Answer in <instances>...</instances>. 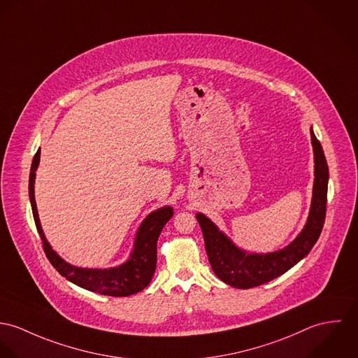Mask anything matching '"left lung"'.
<instances>
[{"instance_id":"left-lung-1","label":"left lung","mask_w":358,"mask_h":358,"mask_svg":"<svg viewBox=\"0 0 358 358\" xmlns=\"http://www.w3.org/2000/svg\"><path fill=\"white\" fill-rule=\"evenodd\" d=\"M310 136L315 152V185L310 213L303 231L285 248L269 254H248L218 231L204 214H196L208 262L214 273L231 287L247 289L278 278L305 258L316 244L325 220L329 174L322 147L312 129Z\"/></svg>"}]
</instances>
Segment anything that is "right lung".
<instances>
[{"label": "right lung", "instance_id": "obj_1", "mask_svg": "<svg viewBox=\"0 0 358 358\" xmlns=\"http://www.w3.org/2000/svg\"><path fill=\"white\" fill-rule=\"evenodd\" d=\"M41 150L34 155L29 181V195L31 201L33 215L36 221L37 231L40 234L43 251L53 265V268L69 281L77 284L85 289L110 296H129L144 289L155 273L157 268V241L166 222L173 217V208L170 206L162 207L151 213L140 225L133 252L130 258L117 268L110 269H83L67 264L60 255H57L41 228L36 196H34V182L36 170L40 164Z\"/></svg>", "mask_w": 358, "mask_h": 358}]
</instances>
